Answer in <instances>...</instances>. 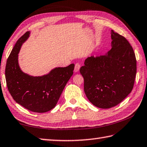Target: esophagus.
I'll use <instances>...</instances> for the list:
<instances>
[{"label": "esophagus", "instance_id": "34e87169", "mask_svg": "<svg viewBox=\"0 0 147 147\" xmlns=\"http://www.w3.org/2000/svg\"><path fill=\"white\" fill-rule=\"evenodd\" d=\"M80 68V65L78 64V63H76V64H75V66H74V71L75 72V73H77V72L79 71Z\"/></svg>", "mask_w": 147, "mask_h": 147}]
</instances>
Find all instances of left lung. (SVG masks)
Listing matches in <instances>:
<instances>
[{
  "label": "left lung",
  "instance_id": "8db88e82",
  "mask_svg": "<svg viewBox=\"0 0 147 147\" xmlns=\"http://www.w3.org/2000/svg\"><path fill=\"white\" fill-rule=\"evenodd\" d=\"M111 37V50L104 55L88 57L80 69L86 96L103 109L119 105L131 92L136 74V59L130 43L113 30Z\"/></svg>",
  "mask_w": 147,
  "mask_h": 147
}]
</instances>
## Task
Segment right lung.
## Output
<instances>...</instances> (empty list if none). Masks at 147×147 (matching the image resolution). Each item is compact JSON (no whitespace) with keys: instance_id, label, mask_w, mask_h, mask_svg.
<instances>
[{"instance_id":"obj_1","label":"right lung","mask_w":147,"mask_h":147,"mask_svg":"<svg viewBox=\"0 0 147 147\" xmlns=\"http://www.w3.org/2000/svg\"><path fill=\"white\" fill-rule=\"evenodd\" d=\"M29 36L30 32H27L17 41L11 51L5 66V80L8 90L17 103L31 111L45 113L56 106L73 75L74 64L55 67L41 76L24 73L19 66L18 53Z\"/></svg>"}]
</instances>
